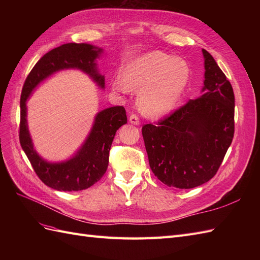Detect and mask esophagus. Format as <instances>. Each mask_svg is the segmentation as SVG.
<instances>
[{
	"label": "esophagus",
	"mask_w": 260,
	"mask_h": 260,
	"mask_svg": "<svg viewBox=\"0 0 260 260\" xmlns=\"http://www.w3.org/2000/svg\"><path fill=\"white\" fill-rule=\"evenodd\" d=\"M129 121H130V123H132V124H140V119H139V117H138V115H136V114H132V115H130V118H129Z\"/></svg>",
	"instance_id": "1"
}]
</instances>
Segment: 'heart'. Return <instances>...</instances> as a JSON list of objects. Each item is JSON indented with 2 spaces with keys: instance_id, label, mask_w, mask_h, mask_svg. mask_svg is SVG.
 Returning a JSON list of instances; mask_svg holds the SVG:
<instances>
[{
  "instance_id": "heart-1",
  "label": "heart",
  "mask_w": 260,
  "mask_h": 260,
  "mask_svg": "<svg viewBox=\"0 0 260 260\" xmlns=\"http://www.w3.org/2000/svg\"><path fill=\"white\" fill-rule=\"evenodd\" d=\"M190 79V67L182 58L162 52L143 55L116 78L113 89L140 92L139 106L145 115L161 116L174 109Z\"/></svg>"
}]
</instances>
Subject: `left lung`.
<instances>
[{
  "mask_svg": "<svg viewBox=\"0 0 260 260\" xmlns=\"http://www.w3.org/2000/svg\"><path fill=\"white\" fill-rule=\"evenodd\" d=\"M203 95L157 123L142 127L147 157L162 183L192 188L217 174L234 136V93L214 57L203 50Z\"/></svg>",
  "mask_w": 260,
  "mask_h": 260,
  "instance_id": "left-lung-1",
  "label": "left lung"
}]
</instances>
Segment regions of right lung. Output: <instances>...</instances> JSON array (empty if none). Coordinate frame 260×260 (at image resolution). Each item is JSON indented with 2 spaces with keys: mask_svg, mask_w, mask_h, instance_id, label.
Listing matches in <instances>:
<instances>
[{
  "mask_svg": "<svg viewBox=\"0 0 260 260\" xmlns=\"http://www.w3.org/2000/svg\"><path fill=\"white\" fill-rule=\"evenodd\" d=\"M101 49L85 43H67L48 52L31 69L23 83L20 96L19 141L28 159L42 182L58 191H81L96 183L108 167L109 151L116 131L127 123L123 106H114L98 114L90 136L77 154L64 162L51 164L43 160L34 149L27 127L26 102L36 86L55 72L77 68L89 74L103 88L104 77L96 70L94 61Z\"/></svg>",
  "mask_w": 260,
  "mask_h": 260,
  "instance_id": "right-lung-1",
  "label": "right lung"
}]
</instances>
